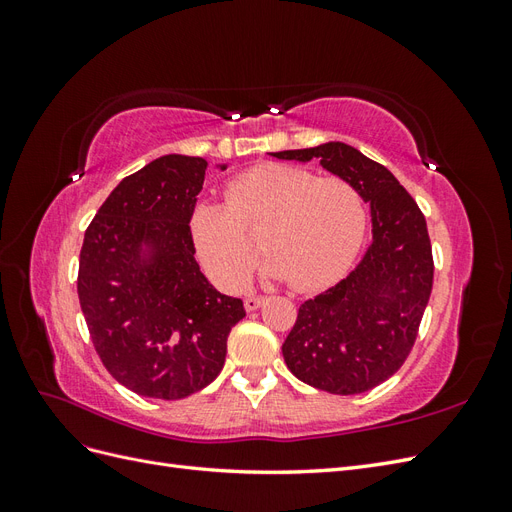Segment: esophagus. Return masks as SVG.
I'll use <instances>...</instances> for the list:
<instances>
[{"label":"esophagus","instance_id":"esophagus-1","mask_svg":"<svg viewBox=\"0 0 512 512\" xmlns=\"http://www.w3.org/2000/svg\"><path fill=\"white\" fill-rule=\"evenodd\" d=\"M262 303H265V297H258V294H252V297H245V309L247 312H254Z\"/></svg>","mask_w":512,"mask_h":512}]
</instances>
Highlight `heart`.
Instances as JSON below:
<instances>
[{"mask_svg": "<svg viewBox=\"0 0 512 512\" xmlns=\"http://www.w3.org/2000/svg\"><path fill=\"white\" fill-rule=\"evenodd\" d=\"M367 230V203L344 177L262 164L226 185V203H198L190 239L211 280L241 288L258 254H271L265 271L292 288L312 290L342 277L359 254Z\"/></svg>", "mask_w": 512, "mask_h": 512, "instance_id": "b5f03b06", "label": "heart"}]
</instances>
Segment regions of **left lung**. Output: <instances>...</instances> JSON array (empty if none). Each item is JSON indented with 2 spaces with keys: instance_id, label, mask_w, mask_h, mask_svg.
<instances>
[{
  "instance_id": "1",
  "label": "left lung",
  "mask_w": 512,
  "mask_h": 512,
  "mask_svg": "<svg viewBox=\"0 0 512 512\" xmlns=\"http://www.w3.org/2000/svg\"><path fill=\"white\" fill-rule=\"evenodd\" d=\"M280 160H318L352 181L371 207L367 254L346 280L299 307L282 346L301 382L333 395H356L389 380L404 365L433 286L425 215L393 177L346 143L277 151Z\"/></svg>"
}]
</instances>
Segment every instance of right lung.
Listing matches in <instances>:
<instances>
[{
    "mask_svg": "<svg viewBox=\"0 0 512 512\" xmlns=\"http://www.w3.org/2000/svg\"><path fill=\"white\" fill-rule=\"evenodd\" d=\"M226 168V166H222ZM207 160L162 156L121 183L85 230L79 301L100 361L143 397L183 399L224 367L243 301L200 273L190 215Z\"/></svg>",
    "mask_w": 512,
    "mask_h": 512,
    "instance_id": "add662e5",
    "label": "right lung"
}]
</instances>
